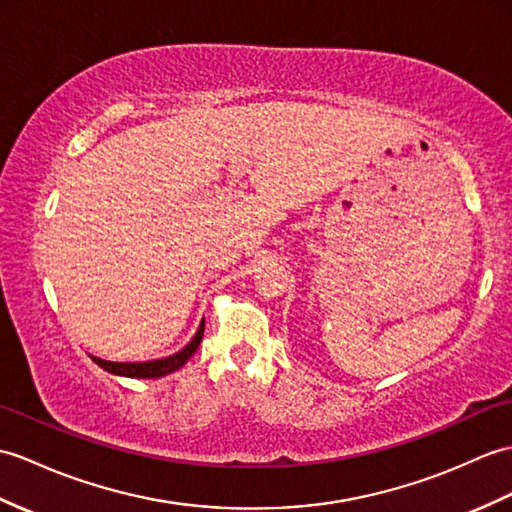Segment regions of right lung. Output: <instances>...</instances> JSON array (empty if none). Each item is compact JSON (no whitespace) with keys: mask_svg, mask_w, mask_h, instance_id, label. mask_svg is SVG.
I'll list each match as a JSON object with an SVG mask.
<instances>
[{"mask_svg":"<svg viewBox=\"0 0 512 512\" xmlns=\"http://www.w3.org/2000/svg\"><path fill=\"white\" fill-rule=\"evenodd\" d=\"M202 334H205V318H202L196 336L189 340L181 351L174 353V355H168V358L148 360V362H109V360H102V358H93V362L102 366L104 371H109L113 375H122V377H137V379L163 377V375H170V373L178 371V368H181L189 358H192V355L198 349L200 340H202Z\"/></svg>","mask_w":512,"mask_h":512,"instance_id":"obj_1","label":"right lung"}]
</instances>
